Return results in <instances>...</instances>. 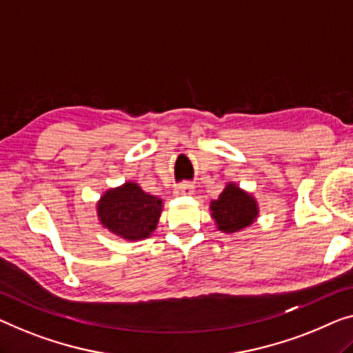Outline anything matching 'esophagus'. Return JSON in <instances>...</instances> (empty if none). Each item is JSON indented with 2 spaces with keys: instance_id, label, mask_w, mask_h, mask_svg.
<instances>
[{
  "instance_id": "obj_1",
  "label": "esophagus",
  "mask_w": 353,
  "mask_h": 353,
  "mask_svg": "<svg viewBox=\"0 0 353 353\" xmlns=\"http://www.w3.org/2000/svg\"><path fill=\"white\" fill-rule=\"evenodd\" d=\"M176 193L177 194H193L194 193V187L192 185V183H179V185L176 187Z\"/></svg>"
}]
</instances>
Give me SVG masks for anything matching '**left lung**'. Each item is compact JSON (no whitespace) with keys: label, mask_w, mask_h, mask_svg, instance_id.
Instances as JSON below:
<instances>
[{"label":"left lung","mask_w":353,"mask_h":353,"mask_svg":"<svg viewBox=\"0 0 353 353\" xmlns=\"http://www.w3.org/2000/svg\"><path fill=\"white\" fill-rule=\"evenodd\" d=\"M210 217L219 231L227 234L238 233L256 222L260 215L259 201L238 183L227 182L217 199L210 201Z\"/></svg>","instance_id":"left-lung-1"}]
</instances>
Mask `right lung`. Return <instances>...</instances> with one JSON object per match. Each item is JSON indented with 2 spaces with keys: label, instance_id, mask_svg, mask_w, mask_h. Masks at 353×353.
<instances>
[{
  "label": "right lung",
  "instance_id": "1",
  "mask_svg": "<svg viewBox=\"0 0 353 353\" xmlns=\"http://www.w3.org/2000/svg\"><path fill=\"white\" fill-rule=\"evenodd\" d=\"M161 210V198L145 193L131 181L109 188L97 203V215L103 228L130 243L154 234Z\"/></svg>",
  "mask_w": 353,
  "mask_h": 353
}]
</instances>
